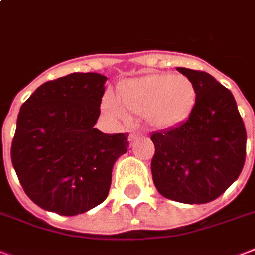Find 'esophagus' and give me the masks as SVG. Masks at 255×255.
Here are the masks:
<instances>
[{"label": "esophagus", "instance_id": "1", "mask_svg": "<svg viewBox=\"0 0 255 255\" xmlns=\"http://www.w3.org/2000/svg\"><path fill=\"white\" fill-rule=\"evenodd\" d=\"M143 134H145V133L141 131V130H131L129 135V141L130 142H134L135 139H138L139 137H142Z\"/></svg>", "mask_w": 255, "mask_h": 255}]
</instances>
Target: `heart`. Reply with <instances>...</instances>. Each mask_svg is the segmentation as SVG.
I'll return each instance as SVG.
<instances>
[{"label":"heart","mask_w":255,"mask_h":255,"mask_svg":"<svg viewBox=\"0 0 255 255\" xmlns=\"http://www.w3.org/2000/svg\"><path fill=\"white\" fill-rule=\"evenodd\" d=\"M195 102L192 82L181 74H149L125 80L118 87V98L106 94L103 110L118 121L130 114L142 116L154 128H169L181 121Z\"/></svg>","instance_id":"obj_1"}]
</instances>
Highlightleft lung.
<instances>
[{
    "mask_svg": "<svg viewBox=\"0 0 255 255\" xmlns=\"http://www.w3.org/2000/svg\"><path fill=\"white\" fill-rule=\"evenodd\" d=\"M195 89L188 118L154 133L152 176L158 192L185 204L219 198L238 179L246 158V129L229 89L204 71L177 68Z\"/></svg>",
    "mask_w": 255,
    "mask_h": 255,
    "instance_id": "obj_1",
    "label": "left lung"
}]
</instances>
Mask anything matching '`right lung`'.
Masks as SVG:
<instances>
[{"instance_id":"1","label":"right lung","mask_w":255,"mask_h":255,"mask_svg":"<svg viewBox=\"0 0 255 255\" xmlns=\"http://www.w3.org/2000/svg\"><path fill=\"white\" fill-rule=\"evenodd\" d=\"M106 76L74 72L41 84L22 103L10 156L29 199L74 216L107 198L114 162L128 152V133L105 134L101 114Z\"/></svg>"}]
</instances>
